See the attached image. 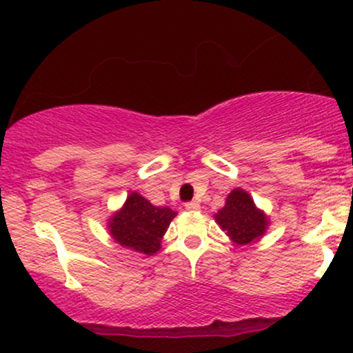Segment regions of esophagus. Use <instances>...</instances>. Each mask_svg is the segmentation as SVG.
Instances as JSON below:
<instances>
[{
  "mask_svg": "<svg viewBox=\"0 0 353 353\" xmlns=\"http://www.w3.org/2000/svg\"><path fill=\"white\" fill-rule=\"evenodd\" d=\"M201 205L197 204L196 201H190V202H185V209L190 210V212H196V210H199Z\"/></svg>",
  "mask_w": 353,
  "mask_h": 353,
  "instance_id": "1",
  "label": "esophagus"
}]
</instances>
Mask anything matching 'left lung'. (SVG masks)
Segmentation results:
<instances>
[{
  "label": "left lung",
  "instance_id": "obj_1",
  "mask_svg": "<svg viewBox=\"0 0 353 353\" xmlns=\"http://www.w3.org/2000/svg\"><path fill=\"white\" fill-rule=\"evenodd\" d=\"M217 224L228 232L236 244L245 245L265 232L267 219L254 205L249 194L234 189L225 199V205L216 214Z\"/></svg>",
  "mask_w": 353,
  "mask_h": 353
}]
</instances>
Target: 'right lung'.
<instances>
[{"label":"right lung","instance_id":"add662e5","mask_svg":"<svg viewBox=\"0 0 353 353\" xmlns=\"http://www.w3.org/2000/svg\"><path fill=\"white\" fill-rule=\"evenodd\" d=\"M176 212L169 208H156L143 196L132 192L124 208L111 217L109 229L117 244L145 255L156 254L161 239L168 230Z\"/></svg>","mask_w":353,"mask_h":353}]
</instances>
